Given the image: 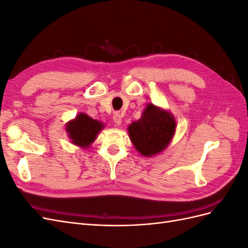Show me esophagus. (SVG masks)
<instances>
[{
	"instance_id": "1",
	"label": "esophagus",
	"mask_w": 248,
	"mask_h": 248,
	"mask_svg": "<svg viewBox=\"0 0 248 248\" xmlns=\"http://www.w3.org/2000/svg\"><path fill=\"white\" fill-rule=\"evenodd\" d=\"M112 120H114V122L117 127L121 125V123H122V119H121V116H120L119 112H115L114 116H112Z\"/></svg>"
}]
</instances>
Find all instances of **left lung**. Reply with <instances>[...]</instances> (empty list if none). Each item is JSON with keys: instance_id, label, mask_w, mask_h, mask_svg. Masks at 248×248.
<instances>
[{"instance_id": "8db88e82", "label": "left lung", "mask_w": 248, "mask_h": 248, "mask_svg": "<svg viewBox=\"0 0 248 248\" xmlns=\"http://www.w3.org/2000/svg\"><path fill=\"white\" fill-rule=\"evenodd\" d=\"M176 128V120L170 111L147 103L141 117L127 129L137 151L145 157H152L168 148Z\"/></svg>"}]
</instances>
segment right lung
<instances>
[{"label": "right lung", "instance_id": "1", "mask_svg": "<svg viewBox=\"0 0 248 248\" xmlns=\"http://www.w3.org/2000/svg\"><path fill=\"white\" fill-rule=\"evenodd\" d=\"M103 128L102 122L94 120L85 112H79L76 118L66 123V131L71 142L81 149L91 146Z\"/></svg>", "mask_w": 248, "mask_h": 248}]
</instances>
